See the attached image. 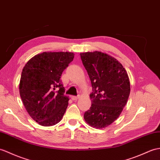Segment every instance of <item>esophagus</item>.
<instances>
[{
	"label": "esophagus",
	"instance_id": "obj_1",
	"mask_svg": "<svg viewBox=\"0 0 160 160\" xmlns=\"http://www.w3.org/2000/svg\"><path fill=\"white\" fill-rule=\"evenodd\" d=\"M71 98L73 99V100H74V101H75V100H77L79 98V96L78 95V96H72V97H71Z\"/></svg>",
	"mask_w": 160,
	"mask_h": 160
}]
</instances>
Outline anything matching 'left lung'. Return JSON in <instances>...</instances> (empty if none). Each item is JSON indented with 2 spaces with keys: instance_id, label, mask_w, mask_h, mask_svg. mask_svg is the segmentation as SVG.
<instances>
[{
  "instance_id": "obj_1",
  "label": "left lung",
  "mask_w": 160,
  "mask_h": 160,
  "mask_svg": "<svg viewBox=\"0 0 160 160\" xmlns=\"http://www.w3.org/2000/svg\"><path fill=\"white\" fill-rule=\"evenodd\" d=\"M91 82V106L84 120L95 128L108 126L119 117L127 103L130 84L125 68L116 58L101 52L80 53Z\"/></svg>"
}]
</instances>
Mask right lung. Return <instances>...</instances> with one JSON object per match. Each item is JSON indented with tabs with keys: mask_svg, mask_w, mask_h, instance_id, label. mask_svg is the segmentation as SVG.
Returning <instances> with one entry per match:
<instances>
[{
	"mask_svg": "<svg viewBox=\"0 0 160 160\" xmlns=\"http://www.w3.org/2000/svg\"><path fill=\"white\" fill-rule=\"evenodd\" d=\"M74 58L72 52H43L30 59L22 69L20 94L26 110L42 126L56 125L68 106L61 77Z\"/></svg>",
	"mask_w": 160,
	"mask_h": 160,
	"instance_id": "right-lung-1",
	"label": "right lung"
}]
</instances>
